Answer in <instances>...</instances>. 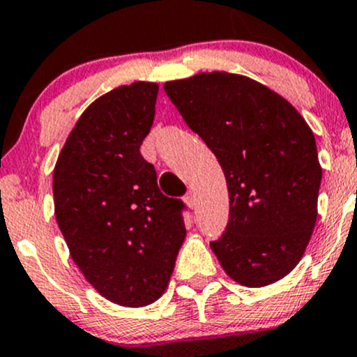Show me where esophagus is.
<instances>
[{"label":"esophagus","instance_id":"34e87169","mask_svg":"<svg viewBox=\"0 0 357 357\" xmlns=\"http://www.w3.org/2000/svg\"><path fill=\"white\" fill-rule=\"evenodd\" d=\"M183 200H185V204L188 205L190 208H193V207H195V193L188 192V193H186V195H185V199H183Z\"/></svg>","mask_w":357,"mask_h":357}]
</instances>
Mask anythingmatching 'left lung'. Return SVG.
<instances>
[{
	"label": "left lung",
	"mask_w": 357,
	"mask_h": 357,
	"mask_svg": "<svg viewBox=\"0 0 357 357\" xmlns=\"http://www.w3.org/2000/svg\"><path fill=\"white\" fill-rule=\"evenodd\" d=\"M164 89L225 172L229 221L211 242L222 269L252 289L282 280L318 218L321 165L311 128L283 96L245 75L202 72Z\"/></svg>",
	"instance_id": "1"
}]
</instances>
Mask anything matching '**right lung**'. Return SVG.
<instances>
[{
	"mask_svg": "<svg viewBox=\"0 0 357 357\" xmlns=\"http://www.w3.org/2000/svg\"><path fill=\"white\" fill-rule=\"evenodd\" d=\"M158 86H119L91 103L53 171L55 218L70 257L110 302L142 307L167 289L186 236L179 199L158 190L139 146L155 117Z\"/></svg>",
	"mask_w": 357,
	"mask_h": 357,
	"instance_id": "add662e5",
	"label": "right lung"
}]
</instances>
